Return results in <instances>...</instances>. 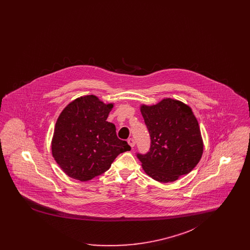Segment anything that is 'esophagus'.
Wrapping results in <instances>:
<instances>
[{"label":"esophagus","mask_w":250,"mask_h":250,"mask_svg":"<svg viewBox=\"0 0 250 250\" xmlns=\"http://www.w3.org/2000/svg\"><path fill=\"white\" fill-rule=\"evenodd\" d=\"M127 143H128V144L130 145L132 148L135 146V143H136L133 139H128V140H127Z\"/></svg>","instance_id":"1"}]
</instances>
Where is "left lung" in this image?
<instances>
[{
	"label": "left lung",
	"mask_w": 250,
	"mask_h": 250,
	"mask_svg": "<svg viewBox=\"0 0 250 250\" xmlns=\"http://www.w3.org/2000/svg\"><path fill=\"white\" fill-rule=\"evenodd\" d=\"M140 108L151 137L150 152L138 155L144 172L159 183L174 182L189 173L203 153L201 129L191 107L164 98Z\"/></svg>",
	"instance_id": "8db88e82"
}]
</instances>
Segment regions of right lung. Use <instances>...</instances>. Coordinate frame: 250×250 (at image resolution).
Listing matches in <instances>:
<instances>
[{
  "label": "right lung",
  "mask_w": 250,
  "mask_h": 250,
  "mask_svg": "<svg viewBox=\"0 0 250 250\" xmlns=\"http://www.w3.org/2000/svg\"><path fill=\"white\" fill-rule=\"evenodd\" d=\"M114 103H104L96 95L76 98L60 113L51 140V154L62 170L82 182L98 176L131 147L116 135L107 122Z\"/></svg>",
  "instance_id": "1"
}]
</instances>
